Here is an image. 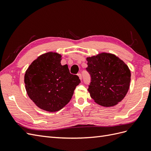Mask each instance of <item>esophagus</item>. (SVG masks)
Listing matches in <instances>:
<instances>
[{"label":"esophagus","instance_id":"34e87169","mask_svg":"<svg viewBox=\"0 0 151 151\" xmlns=\"http://www.w3.org/2000/svg\"><path fill=\"white\" fill-rule=\"evenodd\" d=\"M77 76H79V79H80L81 80H82V75H81V74H80V73H79V74H77Z\"/></svg>","mask_w":151,"mask_h":151}]
</instances>
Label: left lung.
Masks as SVG:
<instances>
[{
    "instance_id": "8db88e82",
    "label": "left lung",
    "mask_w": 151,
    "mask_h": 151,
    "mask_svg": "<svg viewBox=\"0 0 151 151\" xmlns=\"http://www.w3.org/2000/svg\"><path fill=\"white\" fill-rule=\"evenodd\" d=\"M90 76L91 97L103 106H113L124 98L129 91L130 71L115 55L103 53L87 58Z\"/></svg>"
}]
</instances>
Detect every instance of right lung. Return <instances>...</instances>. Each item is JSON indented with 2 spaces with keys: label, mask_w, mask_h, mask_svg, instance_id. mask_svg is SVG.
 Returning a JSON list of instances; mask_svg holds the SVG:
<instances>
[{
  "label": "right lung",
  "mask_w": 151,
  "mask_h": 151,
  "mask_svg": "<svg viewBox=\"0 0 151 151\" xmlns=\"http://www.w3.org/2000/svg\"><path fill=\"white\" fill-rule=\"evenodd\" d=\"M62 56L48 52L31 63L24 76L29 97L40 108L55 112L70 101L76 86L81 83L71 74L68 65H61Z\"/></svg>",
  "instance_id": "add662e5"
}]
</instances>
